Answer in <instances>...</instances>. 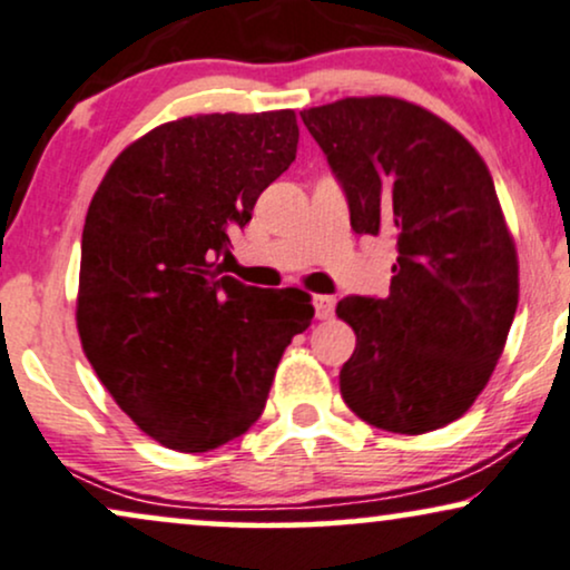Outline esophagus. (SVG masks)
Masks as SVG:
<instances>
[{
	"label": "esophagus",
	"instance_id": "esophagus-1",
	"mask_svg": "<svg viewBox=\"0 0 570 570\" xmlns=\"http://www.w3.org/2000/svg\"><path fill=\"white\" fill-rule=\"evenodd\" d=\"M314 308L320 320H330L335 314V296H314Z\"/></svg>",
	"mask_w": 570,
	"mask_h": 570
}]
</instances>
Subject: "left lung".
Returning <instances> with one entry per match:
<instances>
[{"label": "left lung", "mask_w": 570, "mask_h": 570, "mask_svg": "<svg viewBox=\"0 0 570 570\" xmlns=\"http://www.w3.org/2000/svg\"><path fill=\"white\" fill-rule=\"evenodd\" d=\"M346 193L356 235L396 240L385 298H343L356 333L343 402L417 435L487 389L518 308V256L483 158L454 126L399 97H346L301 114Z\"/></svg>", "instance_id": "8db88e82"}]
</instances>
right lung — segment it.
I'll use <instances>...</instances> for the list:
<instances>
[{"mask_svg": "<svg viewBox=\"0 0 570 570\" xmlns=\"http://www.w3.org/2000/svg\"><path fill=\"white\" fill-rule=\"evenodd\" d=\"M293 110L187 116L114 160L81 235L83 354L158 444L210 452L262 417L274 370L312 325V296L222 274L229 232L296 160Z\"/></svg>", "mask_w": 570, "mask_h": 570, "instance_id": "right-lung-1", "label": "right lung"}]
</instances>
